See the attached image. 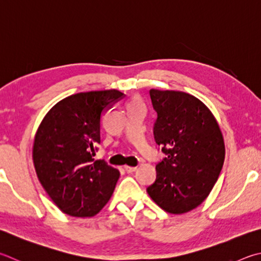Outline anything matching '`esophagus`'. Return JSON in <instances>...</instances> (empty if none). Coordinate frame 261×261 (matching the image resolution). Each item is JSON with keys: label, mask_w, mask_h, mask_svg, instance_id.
Returning <instances> with one entry per match:
<instances>
[{"label": "esophagus", "mask_w": 261, "mask_h": 261, "mask_svg": "<svg viewBox=\"0 0 261 261\" xmlns=\"http://www.w3.org/2000/svg\"><path fill=\"white\" fill-rule=\"evenodd\" d=\"M124 170L127 173H132L137 170V167H129V165H124Z\"/></svg>", "instance_id": "34e87169"}]
</instances>
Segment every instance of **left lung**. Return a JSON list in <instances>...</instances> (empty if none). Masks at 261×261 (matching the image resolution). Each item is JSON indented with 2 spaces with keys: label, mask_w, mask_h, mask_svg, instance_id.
Here are the masks:
<instances>
[{
  "label": "left lung",
  "mask_w": 261,
  "mask_h": 261,
  "mask_svg": "<svg viewBox=\"0 0 261 261\" xmlns=\"http://www.w3.org/2000/svg\"><path fill=\"white\" fill-rule=\"evenodd\" d=\"M156 144L167 155L156 165L147 193L161 209L181 215L195 209L215 186L225 160L220 127L211 111L192 94L150 89Z\"/></svg>",
  "instance_id": "8db88e82"
}]
</instances>
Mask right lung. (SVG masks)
<instances>
[{
	"label": "right lung",
	"instance_id": "right-lung-1",
	"mask_svg": "<svg viewBox=\"0 0 261 261\" xmlns=\"http://www.w3.org/2000/svg\"><path fill=\"white\" fill-rule=\"evenodd\" d=\"M122 97L115 89L72 94L46 113L36 131L37 178L66 215L96 216L113 195L120 171L92 156L100 144L101 114Z\"/></svg>",
	"mask_w": 261,
	"mask_h": 261
}]
</instances>
